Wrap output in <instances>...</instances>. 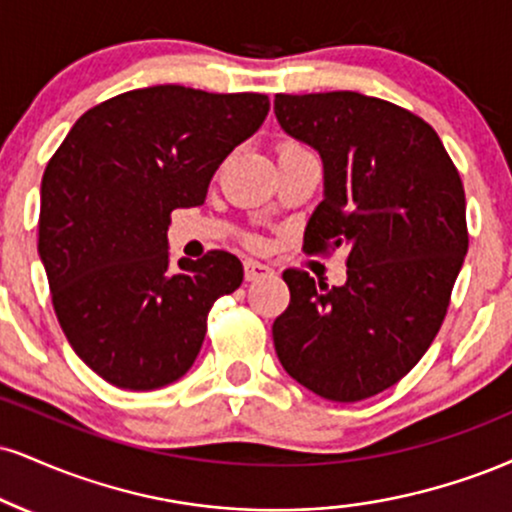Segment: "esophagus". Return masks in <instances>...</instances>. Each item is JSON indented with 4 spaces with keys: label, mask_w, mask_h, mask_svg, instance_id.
Masks as SVG:
<instances>
[{
    "label": "esophagus",
    "mask_w": 512,
    "mask_h": 512,
    "mask_svg": "<svg viewBox=\"0 0 512 512\" xmlns=\"http://www.w3.org/2000/svg\"><path fill=\"white\" fill-rule=\"evenodd\" d=\"M243 269H245V281H257V279H264V276L272 274V269H269L267 264H262L257 260H245Z\"/></svg>",
    "instance_id": "esophagus-1"
}]
</instances>
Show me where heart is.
<instances>
[{"label": "heart", "instance_id": "b5f03b06", "mask_svg": "<svg viewBox=\"0 0 512 512\" xmlns=\"http://www.w3.org/2000/svg\"><path fill=\"white\" fill-rule=\"evenodd\" d=\"M293 150H303V147L295 145V143H286V145L281 147V152H293Z\"/></svg>", "mask_w": 512, "mask_h": 512}]
</instances>
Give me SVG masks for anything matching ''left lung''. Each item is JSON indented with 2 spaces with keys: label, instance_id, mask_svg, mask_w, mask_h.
<instances>
[{
  "label": "left lung",
  "instance_id": "obj_1",
  "mask_svg": "<svg viewBox=\"0 0 512 512\" xmlns=\"http://www.w3.org/2000/svg\"><path fill=\"white\" fill-rule=\"evenodd\" d=\"M274 114L322 159L305 248L348 257L343 286L283 272L291 303L272 326L276 355L326 400L377 396L420 362L446 317L467 255L463 181L429 123L377 97L276 95Z\"/></svg>",
  "mask_w": 512,
  "mask_h": 512
}]
</instances>
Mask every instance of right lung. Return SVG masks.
Masks as SVG:
<instances>
[{"instance_id":"right-lung-1","label":"right lung","mask_w":512,"mask_h":512,"mask_svg":"<svg viewBox=\"0 0 512 512\" xmlns=\"http://www.w3.org/2000/svg\"><path fill=\"white\" fill-rule=\"evenodd\" d=\"M267 112L257 92L131 90L80 116L49 159L40 260L71 348L109 384L152 391L181 379L212 305L243 281L224 250L174 262L166 231L174 209L205 202L214 171Z\"/></svg>"}]
</instances>
